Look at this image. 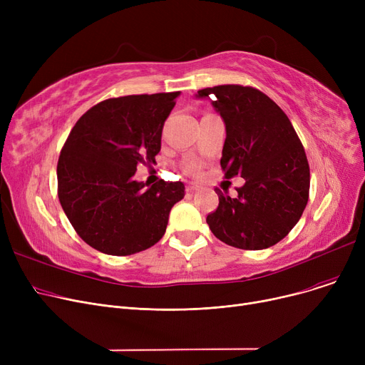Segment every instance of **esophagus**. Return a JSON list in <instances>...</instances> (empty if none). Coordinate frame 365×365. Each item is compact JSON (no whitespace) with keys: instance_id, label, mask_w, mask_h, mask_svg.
I'll list each match as a JSON object with an SVG mask.
<instances>
[{"instance_id":"obj_1","label":"esophagus","mask_w":365,"mask_h":365,"mask_svg":"<svg viewBox=\"0 0 365 365\" xmlns=\"http://www.w3.org/2000/svg\"><path fill=\"white\" fill-rule=\"evenodd\" d=\"M198 185L197 183H189L187 186H186V190H187V192H190V194H192V192H195V190H198Z\"/></svg>"}]
</instances>
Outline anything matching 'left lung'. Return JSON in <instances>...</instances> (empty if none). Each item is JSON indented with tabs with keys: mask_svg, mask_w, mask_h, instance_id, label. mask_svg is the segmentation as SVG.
Instances as JSON below:
<instances>
[{
	"mask_svg": "<svg viewBox=\"0 0 365 365\" xmlns=\"http://www.w3.org/2000/svg\"><path fill=\"white\" fill-rule=\"evenodd\" d=\"M195 98L212 102L225 123V178L245 180L237 198L217 189L219 207L207 216L210 229L242 250L275 245L296 226L309 197V164L289 117L253 87L217 86Z\"/></svg>",
	"mask_w": 365,
	"mask_h": 365,
	"instance_id": "1",
	"label": "left lung"
}]
</instances>
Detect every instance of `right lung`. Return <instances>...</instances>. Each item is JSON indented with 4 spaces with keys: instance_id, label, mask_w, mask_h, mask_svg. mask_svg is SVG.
I'll return each instance as SVG.
<instances>
[{
    "instance_id": "right-lung-1",
    "label": "right lung",
    "mask_w": 365,
    "mask_h": 365,
    "mask_svg": "<svg viewBox=\"0 0 365 365\" xmlns=\"http://www.w3.org/2000/svg\"><path fill=\"white\" fill-rule=\"evenodd\" d=\"M180 91L108 99L76 121L57 163L59 201L90 247L130 256L165 234L173 205L185 197L182 182L145 187L134 180L139 163L155 161L163 125Z\"/></svg>"
}]
</instances>
